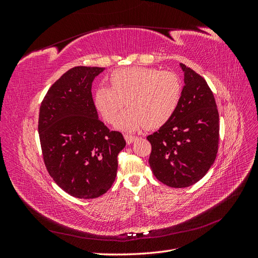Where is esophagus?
Returning <instances> with one entry per match:
<instances>
[{
  "label": "esophagus",
  "mask_w": 258,
  "mask_h": 258,
  "mask_svg": "<svg viewBox=\"0 0 258 258\" xmlns=\"http://www.w3.org/2000/svg\"><path fill=\"white\" fill-rule=\"evenodd\" d=\"M123 138H124V140H126V142H127V144H131L132 142L135 141V140L137 139L135 136H132V135H129V134H124L123 135Z\"/></svg>",
  "instance_id": "obj_1"
}]
</instances>
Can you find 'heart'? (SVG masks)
Instances as JSON below:
<instances>
[{
  "instance_id": "heart-1",
  "label": "heart",
  "mask_w": 258,
  "mask_h": 258,
  "mask_svg": "<svg viewBox=\"0 0 258 258\" xmlns=\"http://www.w3.org/2000/svg\"><path fill=\"white\" fill-rule=\"evenodd\" d=\"M111 87L99 86L93 102L103 118L113 123L126 102L129 107L116 121L124 130L156 129L167 123L182 98V82L171 71L155 68L118 69L108 77Z\"/></svg>"
}]
</instances>
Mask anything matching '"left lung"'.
<instances>
[{"label":"left lung","mask_w":258,"mask_h":258,"mask_svg":"<svg viewBox=\"0 0 258 258\" xmlns=\"http://www.w3.org/2000/svg\"><path fill=\"white\" fill-rule=\"evenodd\" d=\"M185 86L177 110L147 140L151 169L156 178L174 188L204 177L216 158L220 117L212 90L202 76L181 63Z\"/></svg>","instance_id":"left-lung-1"}]
</instances>
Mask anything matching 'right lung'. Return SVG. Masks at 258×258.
Wrapping results in <instances>:
<instances>
[{
  "label": "right lung",
  "instance_id": "right-lung-1",
  "mask_svg": "<svg viewBox=\"0 0 258 258\" xmlns=\"http://www.w3.org/2000/svg\"><path fill=\"white\" fill-rule=\"evenodd\" d=\"M98 67H75L54 82L38 115V136L45 167L60 188L81 199H93L111 188L117 156L126 146L119 131L98 118L91 95Z\"/></svg>",
  "mask_w": 258,
  "mask_h": 258
}]
</instances>
